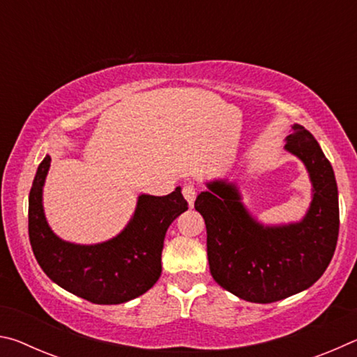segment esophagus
Returning <instances> with one entry per match:
<instances>
[{
    "label": "esophagus",
    "instance_id": "1",
    "mask_svg": "<svg viewBox=\"0 0 357 357\" xmlns=\"http://www.w3.org/2000/svg\"><path fill=\"white\" fill-rule=\"evenodd\" d=\"M183 195H184V198L187 200V203H189V206L192 208L193 206V202H195V198H197V187L193 185L192 183L184 184Z\"/></svg>",
    "mask_w": 357,
    "mask_h": 357
}]
</instances>
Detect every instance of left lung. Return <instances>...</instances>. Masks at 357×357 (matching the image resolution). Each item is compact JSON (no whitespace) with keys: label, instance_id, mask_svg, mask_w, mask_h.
<instances>
[{"label":"left lung","instance_id":"left-lung-1","mask_svg":"<svg viewBox=\"0 0 357 357\" xmlns=\"http://www.w3.org/2000/svg\"><path fill=\"white\" fill-rule=\"evenodd\" d=\"M285 149L309 172L312 203L304 219L263 225L244 206L238 185L206 183L195 200L206 223L209 271L238 298L269 304L310 288L334 257L338 238V190L331 162L309 130L294 124Z\"/></svg>","mask_w":357,"mask_h":357}]
</instances>
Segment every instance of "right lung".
<instances>
[{"mask_svg": "<svg viewBox=\"0 0 357 357\" xmlns=\"http://www.w3.org/2000/svg\"><path fill=\"white\" fill-rule=\"evenodd\" d=\"M50 155L40 162L29 192L28 231L42 271L66 291L94 304H123L159 280L162 249L168 227L187 211L181 187L165 197L140 195L135 213L116 236L99 244H74L48 227L42 189Z\"/></svg>", "mask_w": 357, "mask_h": 357, "instance_id": "add662e5", "label": "right lung"}]
</instances>
